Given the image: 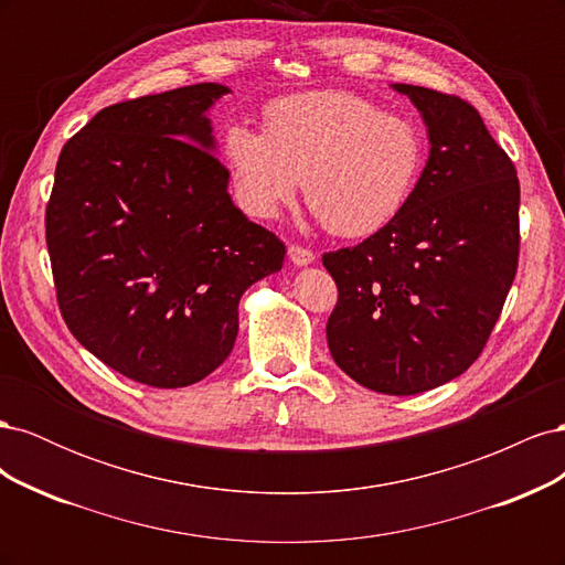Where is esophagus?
Wrapping results in <instances>:
<instances>
[{"label":"esophagus","instance_id":"1","mask_svg":"<svg viewBox=\"0 0 565 565\" xmlns=\"http://www.w3.org/2000/svg\"><path fill=\"white\" fill-rule=\"evenodd\" d=\"M287 254H289V262H292L295 266H311L313 262H316V254L311 252V249H306V247H299V245H289V249H287Z\"/></svg>","mask_w":565,"mask_h":565}]
</instances>
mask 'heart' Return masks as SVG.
<instances>
[{"mask_svg": "<svg viewBox=\"0 0 565 565\" xmlns=\"http://www.w3.org/2000/svg\"><path fill=\"white\" fill-rule=\"evenodd\" d=\"M264 127L237 122L224 136L235 198L256 218L276 216L303 179L306 202L322 224L361 237L391 224L419 183L426 143L417 122L353 92L278 98Z\"/></svg>", "mask_w": 565, "mask_h": 565, "instance_id": "heart-1", "label": "heart"}]
</instances>
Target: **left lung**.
<instances>
[{"label": "left lung", "mask_w": 565, "mask_h": 565, "mask_svg": "<svg viewBox=\"0 0 565 565\" xmlns=\"http://www.w3.org/2000/svg\"><path fill=\"white\" fill-rule=\"evenodd\" d=\"M419 110L429 160L405 210L322 256L339 287L334 363L361 386L415 396L459 377L500 318L519 266V179L467 100L391 84Z\"/></svg>", "instance_id": "1"}]
</instances>
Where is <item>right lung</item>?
Here are the masks:
<instances>
[{"mask_svg":"<svg viewBox=\"0 0 565 565\" xmlns=\"http://www.w3.org/2000/svg\"><path fill=\"white\" fill-rule=\"evenodd\" d=\"M216 82L104 108L61 150L46 247L67 330L125 377L191 386L233 351L237 303L285 245L228 195Z\"/></svg>","mask_w":565,"mask_h":565,"instance_id":"add662e5","label":"right lung"}]
</instances>
